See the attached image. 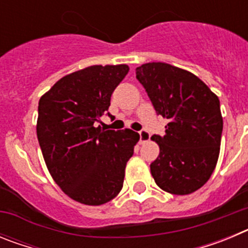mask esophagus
Masks as SVG:
<instances>
[{"instance_id":"obj_1","label":"esophagus","mask_w":248,"mask_h":248,"mask_svg":"<svg viewBox=\"0 0 248 248\" xmlns=\"http://www.w3.org/2000/svg\"><path fill=\"white\" fill-rule=\"evenodd\" d=\"M139 137H140V144H144L150 140V133H149L148 130H145V129H143V130L139 131Z\"/></svg>"}]
</instances>
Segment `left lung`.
Masks as SVG:
<instances>
[{"instance_id": "obj_1", "label": "left lung", "mask_w": 248, "mask_h": 248, "mask_svg": "<svg viewBox=\"0 0 248 248\" xmlns=\"http://www.w3.org/2000/svg\"><path fill=\"white\" fill-rule=\"evenodd\" d=\"M157 115L166 118L165 135H153L160 153L150 171L160 189L187 195L206 184L220 154V100L200 78L168 63L137 68Z\"/></svg>"}]
</instances>
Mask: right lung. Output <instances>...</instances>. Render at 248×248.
I'll list each match as a JSON object with an SVG mask.
<instances>
[{
    "label": "right lung",
    "instance_id": "right-lung-1",
    "mask_svg": "<svg viewBox=\"0 0 248 248\" xmlns=\"http://www.w3.org/2000/svg\"><path fill=\"white\" fill-rule=\"evenodd\" d=\"M126 64L92 65L59 79L39 99L37 138L57 185L84 205L113 200L124 183L125 166L139 134L97 126L109 113L114 89Z\"/></svg>",
    "mask_w": 248,
    "mask_h": 248
}]
</instances>
